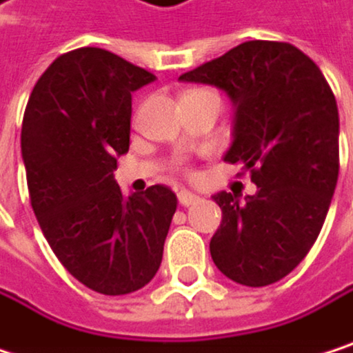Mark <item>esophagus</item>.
Masks as SVG:
<instances>
[{"label":"esophagus","mask_w":353,"mask_h":353,"mask_svg":"<svg viewBox=\"0 0 353 353\" xmlns=\"http://www.w3.org/2000/svg\"><path fill=\"white\" fill-rule=\"evenodd\" d=\"M178 199H180V205H184V207L196 205V203L201 201V196L194 194V192H190V190H180V192H178Z\"/></svg>","instance_id":"obj_1"}]
</instances>
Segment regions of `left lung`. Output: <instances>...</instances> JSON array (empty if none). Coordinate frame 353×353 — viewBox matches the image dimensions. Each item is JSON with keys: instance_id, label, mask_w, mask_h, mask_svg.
Wrapping results in <instances>:
<instances>
[{"instance_id": "left-lung-1", "label": "left lung", "mask_w": 353, "mask_h": 353, "mask_svg": "<svg viewBox=\"0 0 353 353\" xmlns=\"http://www.w3.org/2000/svg\"><path fill=\"white\" fill-rule=\"evenodd\" d=\"M234 105L223 159L252 173L256 194H213L223 219L211 256L232 281L271 285L316 242L339 175V113L319 65L290 43L248 41L180 76Z\"/></svg>"}]
</instances>
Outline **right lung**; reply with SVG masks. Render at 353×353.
<instances>
[{
  "label": "right lung",
  "mask_w": 353,
  "mask_h": 353,
  "mask_svg": "<svg viewBox=\"0 0 353 353\" xmlns=\"http://www.w3.org/2000/svg\"><path fill=\"white\" fill-rule=\"evenodd\" d=\"M154 80L111 51L82 47L45 70L24 111L34 217L68 273L105 296L132 294L157 275L178 209L167 186L123 196L113 178L130 148L132 92Z\"/></svg>",
  "instance_id": "right-lung-1"
}]
</instances>
